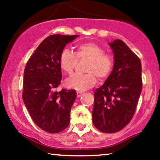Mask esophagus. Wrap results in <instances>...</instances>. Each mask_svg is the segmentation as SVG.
<instances>
[{"mask_svg": "<svg viewBox=\"0 0 160 160\" xmlns=\"http://www.w3.org/2000/svg\"><path fill=\"white\" fill-rule=\"evenodd\" d=\"M76 94H77V98H80V97L82 95V94H83V92L80 91H77Z\"/></svg>", "mask_w": 160, "mask_h": 160, "instance_id": "1", "label": "esophagus"}]
</instances>
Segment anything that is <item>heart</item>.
Listing matches in <instances>:
<instances>
[{"mask_svg":"<svg viewBox=\"0 0 160 160\" xmlns=\"http://www.w3.org/2000/svg\"><path fill=\"white\" fill-rule=\"evenodd\" d=\"M87 60L85 74H75L66 82L67 87L83 91L93 87L97 82H103L109 76L114 66L112 57L101 46L94 42H84L76 45L75 54L70 50L64 48L61 51L59 63L66 74H72L78 60Z\"/></svg>","mask_w":160,"mask_h":160,"instance_id":"heart-1","label":"heart"}]
</instances>
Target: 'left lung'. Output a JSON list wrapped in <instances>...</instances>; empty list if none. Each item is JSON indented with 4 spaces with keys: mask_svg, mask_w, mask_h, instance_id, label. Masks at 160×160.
I'll return each mask as SVG.
<instances>
[{
    "mask_svg": "<svg viewBox=\"0 0 160 160\" xmlns=\"http://www.w3.org/2000/svg\"><path fill=\"white\" fill-rule=\"evenodd\" d=\"M114 66L105 83L94 91L93 124L104 133L125 128L133 118L142 91L139 57L122 41L109 44Z\"/></svg>",
    "mask_w": 160,
    "mask_h": 160,
    "instance_id": "8db88e82",
    "label": "left lung"
}]
</instances>
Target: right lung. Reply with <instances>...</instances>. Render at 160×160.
Wrapping results in <instances>:
<instances>
[{"mask_svg":"<svg viewBox=\"0 0 160 160\" xmlns=\"http://www.w3.org/2000/svg\"><path fill=\"white\" fill-rule=\"evenodd\" d=\"M78 35H52L39 44L24 70L22 99L30 116L39 128L59 133L69 125L75 90L57 91L62 79L59 63L61 51Z\"/></svg>","mask_w":160,"mask_h":160,"instance_id":"1","label":"right lung"}]
</instances>
